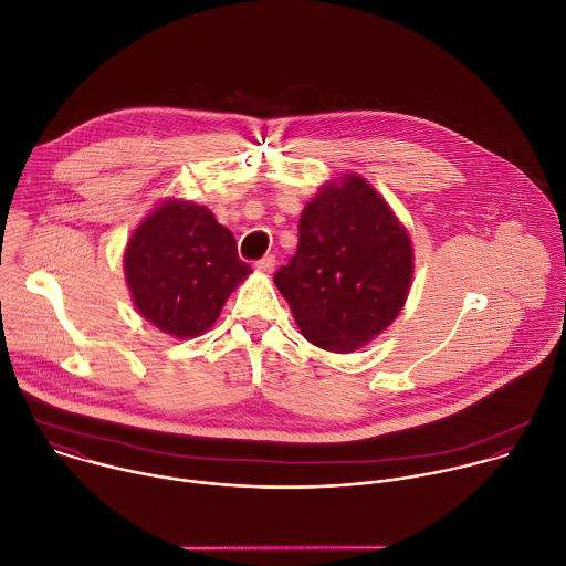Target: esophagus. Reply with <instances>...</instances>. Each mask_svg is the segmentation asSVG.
<instances>
[{"mask_svg": "<svg viewBox=\"0 0 566 566\" xmlns=\"http://www.w3.org/2000/svg\"><path fill=\"white\" fill-rule=\"evenodd\" d=\"M255 266H258V271H262V273H273V269H275V258H273V255H264L262 260L255 262Z\"/></svg>", "mask_w": 566, "mask_h": 566, "instance_id": "obj_1", "label": "esophagus"}]
</instances>
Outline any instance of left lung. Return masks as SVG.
<instances>
[{
  "instance_id": "1",
  "label": "left lung",
  "mask_w": 566,
  "mask_h": 566,
  "mask_svg": "<svg viewBox=\"0 0 566 566\" xmlns=\"http://www.w3.org/2000/svg\"><path fill=\"white\" fill-rule=\"evenodd\" d=\"M297 251L275 273L302 336L349 354L387 329L412 282V241L360 177L329 184L302 210Z\"/></svg>"
}]
</instances>
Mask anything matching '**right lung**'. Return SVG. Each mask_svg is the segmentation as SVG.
<instances>
[{
    "label": "right lung",
    "instance_id": "right-lung-1",
    "mask_svg": "<svg viewBox=\"0 0 566 566\" xmlns=\"http://www.w3.org/2000/svg\"><path fill=\"white\" fill-rule=\"evenodd\" d=\"M249 273L232 232L208 208L190 201H168L147 214L125 251L136 308L175 338L208 332Z\"/></svg>",
    "mask_w": 566,
    "mask_h": 566
}]
</instances>
